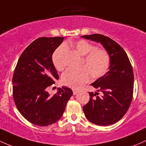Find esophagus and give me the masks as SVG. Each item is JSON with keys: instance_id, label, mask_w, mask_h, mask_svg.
Wrapping results in <instances>:
<instances>
[{"instance_id": "1", "label": "esophagus", "mask_w": 146, "mask_h": 146, "mask_svg": "<svg viewBox=\"0 0 146 146\" xmlns=\"http://www.w3.org/2000/svg\"><path fill=\"white\" fill-rule=\"evenodd\" d=\"M78 90H75V89H73V95H76L77 93H78Z\"/></svg>"}]
</instances>
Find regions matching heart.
Instances as JSON below:
<instances>
[{"label": "heart", "instance_id": "b5f03b06", "mask_svg": "<svg viewBox=\"0 0 146 146\" xmlns=\"http://www.w3.org/2000/svg\"><path fill=\"white\" fill-rule=\"evenodd\" d=\"M66 48H73L81 56H84L82 67L74 69L69 68L63 73V84L72 88H80L89 81L90 74L93 78H100L108 70L110 58L104 48H95L93 44L84 40L68 42L60 46L53 53L52 60L55 67L62 71L65 66L64 54Z\"/></svg>", "mask_w": 146, "mask_h": 146}]
</instances>
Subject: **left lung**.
Segmentation results:
<instances>
[{"label":"left lung","mask_w":146,"mask_h":146,"mask_svg":"<svg viewBox=\"0 0 146 146\" xmlns=\"http://www.w3.org/2000/svg\"><path fill=\"white\" fill-rule=\"evenodd\" d=\"M84 38L100 42L110 58L109 71L91 85L102 93H89L90 100L83 111L95 125H108L120 120L128 111L133 97L134 74L131 63L123 48L102 34L85 35Z\"/></svg>","instance_id":"8db88e82"}]
</instances>
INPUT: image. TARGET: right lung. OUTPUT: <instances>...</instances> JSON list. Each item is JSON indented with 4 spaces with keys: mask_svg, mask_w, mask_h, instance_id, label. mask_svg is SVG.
I'll return each instance as SVG.
<instances>
[{
    "mask_svg": "<svg viewBox=\"0 0 146 146\" xmlns=\"http://www.w3.org/2000/svg\"><path fill=\"white\" fill-rule=\"evenodd\" d=\"M64 37H42L25 49L15 68L12 78L13 98L18 111L30 123L47 126L62 116L73 95L68 87L58 88L50 96L49 86L59 79L52 55Z\"/></svg>",
    "mask_w": 146,
    "mask_h": 146,
    "instance_id": "right-lung-1",
    "label": "right lung"
}]
</instances>
